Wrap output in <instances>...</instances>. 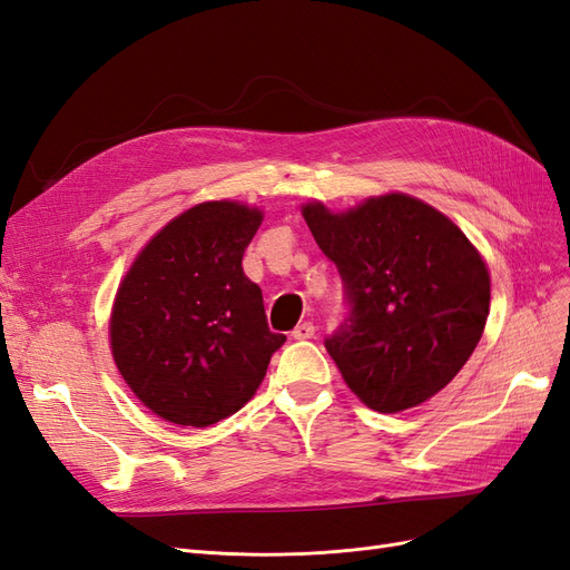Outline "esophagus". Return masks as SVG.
<instances>
[{"instance_id": "34e87169", "label": "esophagus", "mask_w": 570, "mask_h": 570, "mask_svg": "<svg viewBox=\"0 0 570 570\" xmlns=\"http://www.w3.org/2000/svg\"><path fill=\"white\" fill-rule=\"evenodd\" d=\"M314 335H316V325L308 323V321L299 323L295 331H292V337H295V340H312Z\"/></svg>"}]
</instances>
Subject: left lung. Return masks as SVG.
I'll list each match as a JSON object with an SVG mask.
<instances>
[{
    "instance_id": "obj_1",
    "label": "left lung",
    "mask_w": 570,
    "mask_h": 570,
    "mask_svg": "<svg viewBox=\"0 0 570 570\" xmlns=\"http://www.w3.org/2000/svg\"><path fill=\"white\" fill-rule=\"evenodd\" d=\"M302 216L335 262L350 325L325 340L342 381L368 409H413L454 381L490 314V268L456 223L404 193Z\"/></svg>"
}]
</instances>
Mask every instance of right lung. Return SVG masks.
I'll return each instance as SVG.
<instances>
[{"instance_id":"right-lung-1","label":"right lung","mask_w":570,"mask_h":570,"mask_svg":"<svg viewBox=\"0 0 570 570\" xmlns=\"http://www.w3.org/2000/svg\"><path fill=\"white\" fill-rule=\"evenodd\" d=\"M264 220L233 199L195 204L137 252L109 316L114 364L151 413L206 428L243 409L285 335L271 333L243 256Z\"/></svg>"}]
</instances>
